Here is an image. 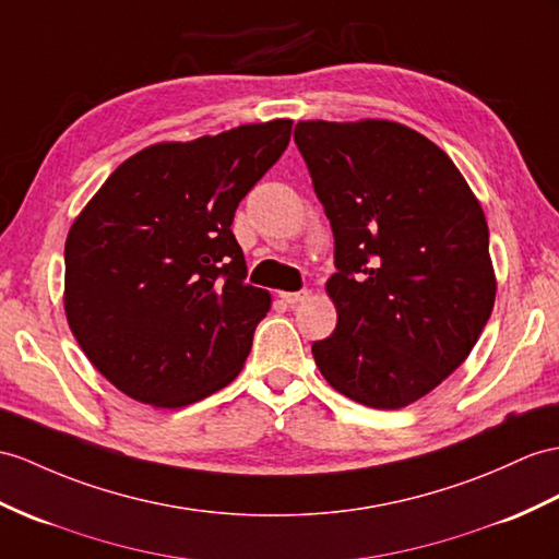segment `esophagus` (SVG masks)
Segmentation results:
<instances>
[{
  "instance_id": "esophagus-1",
  "label": "esophagus",
  "mask_w": 559,
  "mask_h": 559,
  "mask_svg": "<svg viewBox=\"0 0 559 559\" xmlns=\"http://www.w3.org/2000/svg\"><path fill=\"white\" fill-rule=\"evenodd\" d=\"M306 296H308V289H301V292H282V294H280L282 301H284V304H289V306L301 304Z\"/></svg>"
}]
</instances>
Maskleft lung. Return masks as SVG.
<instances>
[{"label":"left lung","instance_id":"left-lung-1","mask_svg":"<svg viewBox=\"0 0 559 559\" xmlns=\"http://www.w3.org/2000/svg\"><path fill=\"white\" fill-rule=\"evenodd\" d=\"M334 233L336 330L312 344L350 401L399 411L465 362L496 275L479 201L445 152L393 120L294 128Z\"/></svg>","mask_w":559,"mask_h":559}]
</instances>
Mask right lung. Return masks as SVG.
I'll return each instance as SVG.
<instances>
[{
  "label": "right lung",
  "mask_w": 559,
  "mask_h": 559,
  "mask_svg": "<svg viewBox=\"0 0 559 559\" xmlns=\"http://www.w3.org/2000/svg\"><path fill=\"white\" fill-rule=\"evenodd\" d=\"M292 120L160 142L111 173L66 239L63 308L90 362L126 396L185 407L241 372L270 294L233 235Z\"/></svg>",
  "instance_id": "right-lung-1"
}]
</instances>
